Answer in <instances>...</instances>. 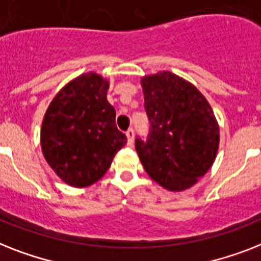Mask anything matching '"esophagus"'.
Masks as SVG:
<instances>
[{
  "mask_svg": "<svg viewBox=\"0 0 261 261\" xmlns=\"http://www.w3.org/2000/svg\"><path fill=\"white\" fill-rule=\"evenodd\" d=\"M126 137L128 145H133V143H134V130H133V128H128V130L126 131Z\"/></svg>",
  "mask_w": 261,
  "mask_h": 261,
  "instance_id": "34e87169",
  "label": "esophagus"
}]
</instances>
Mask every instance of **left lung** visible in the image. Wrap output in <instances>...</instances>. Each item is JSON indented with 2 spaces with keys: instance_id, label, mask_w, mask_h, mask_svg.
<instances>
[{
  "instance_id": "obj_1",
  "label": "left lung",
  "mask_w": 261,
  "mask_h": 261,
  "mask_svg": "<svg viewBox=\"0 0 261 261\" xmlns=\"http://www.w3.org/2000/svg\"><path fill=\"white\" fill-rule=\"evenodd\" d=\"M150 120L147 141L135 149L150 178L170 192L192 188L207 173L220 145V127L206 97L173 72L141 79Z\"/></svg>"
}]
</instances>
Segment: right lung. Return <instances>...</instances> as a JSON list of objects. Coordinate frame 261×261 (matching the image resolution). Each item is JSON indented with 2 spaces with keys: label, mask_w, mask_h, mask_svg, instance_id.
Wrapping results in <instances>:
<instances>
[{
  "label": "right lung",
  "mask_w": 261,
  "mask_h": 261,
  "mask_svg": "<svg viewBox=\"0 0 261 261\" xmlns=\"http://www.w3.org/2000/svg\"><path fill=\"white\" fill-rule=\"evenodd\" d=\"M110 82L87 72L61 88L48 106L40 133L42 155L67 185L87 188L107 173L127 138L107 100Z\"/></svg>",
  "instance_id": "1"
}]
</instances>
